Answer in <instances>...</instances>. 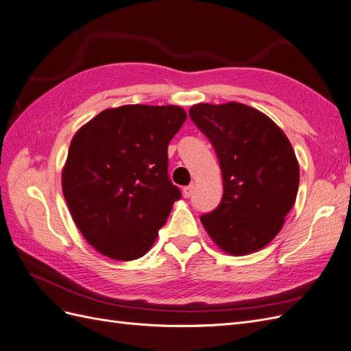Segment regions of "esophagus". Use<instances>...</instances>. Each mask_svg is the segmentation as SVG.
Returning <instances> with one entry per match:
<instances>
[{
    "label": "esophagus",
    "instance_id": "esophagus-1",
    "mask_svg": "<svg viewBox=\"0 0 351 351\" xmlns=\"http://www.w3.org/2000/svg\"><path fill=\"white\" fill-rule=\"evenodd\" d=\"M192 191H194V184H189L188 186H184L182 195H184L185 198H189V197L192 195Z\"/></svg>",
    "mask_w": 351,
    "mask_h": 351
}]
</instances>
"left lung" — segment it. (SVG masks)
<instances>
[{
	"mask_svg": "<svg viewBox=\"0 0 351 351\" xmlns=\"http://www.w3.org/2000/svg\"><path fill=\"white\" fill-rule=\"evenodd\" d=\"M189 117L214 145L223 198L201 216L211 241L242 256L267 246L296 202L299 162L286 134L263 112L237 101L197 104Z\"/></svg>",
	"mask_w": 351,
	"mask_h": 351,
	"instance_id": "8db88e82",
	"label": "left lung"
}]
</instances>
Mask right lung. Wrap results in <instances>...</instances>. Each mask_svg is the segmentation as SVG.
<instances>
[{
  "instance_id": "right-lung-1",
  "label": "right lung",
  "mask_w": 351,
  "mask_h": 351,
  "mask_svg": "<svg viewBox=\"0 0 351 351\" xmlns=\"http://www.w3.org/2000/svg\"><path fill=\"white\" fill-rule=\"evenodd\" d=\"M185 119L175 105H123L101 110L75 132L62 194L99 254L132 261L150 251L180 198L167 176V145Z\"/></svg>"
}]
</instances>
